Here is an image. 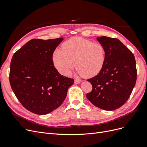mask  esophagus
<instances>
[{
    "mask_svg": "<svg viewBox=\"0 0 147 147\" xmlns=\"http://www.w3.org/2000/svg\"><path fill=\"white\" fill-rule=\"evenodd\" d=\"M81 83V80H78V79H75V84H79Z\"/></svg>",
    "mask_w": 147,
    "mask_h": 147,
    "instance_id": "1",
    "label": "esophagus"
}]
</instances>
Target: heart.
<instances>
[{"label":"heart","instance_id":"1","mask_svg":"<svg viewBox=\"0 0 147 147\" xmlns=\"http://www.w3.org/2000/svg\"><path fill=\"white\" fill-rule=\"evenodd\" d=\"M105 59L104 47L99 43L82 37H73L56 48L53 52V61L56 68L64 75H69L74 65L78 75L91 78L98 74Z\"/></svg>","mask_w":147,"mask_h":147}]
</instances>
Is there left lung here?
Returning <instances> with one entry per match:
<instances>
[{"label":"left lung","instance_id":"obj_1","mask_svg":"<svg viewBox=\"0 0 147 147\" xmlns=\"http://www.w3.org/2000/svg\"><path fill=\"white\" fill-rule=\"evenodd\" d=\"M104 47L105 59L96 76L88 79L92 90L86 94L91 103L101 109L114 110L129 97L137 79L134 55L117 38L105 36L96 38Z\"/></svg>","mask_w":147,"mask_h":147}]
</instances>
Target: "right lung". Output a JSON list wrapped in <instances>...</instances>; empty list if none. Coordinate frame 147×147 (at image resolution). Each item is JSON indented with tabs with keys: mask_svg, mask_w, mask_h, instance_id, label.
<instances>
[{
	"mask_svg": "<svg viewBox=\"0 0 147 147\" xmlns=\"http://www.w3.org/2000/svg\"><path fill=\"white\" fill-rule=\"evenodd\" d=\"M63 40L32 39L12 57L11 88L24 107L34 113L43 115L58 108L74 84V79L53 66V52Z\"/></svg>",
	"mask_w": 147,
	"mask_h": 147,
	"instance_id": "obj_1",
	"label": "right lung"
}]
</instances>
